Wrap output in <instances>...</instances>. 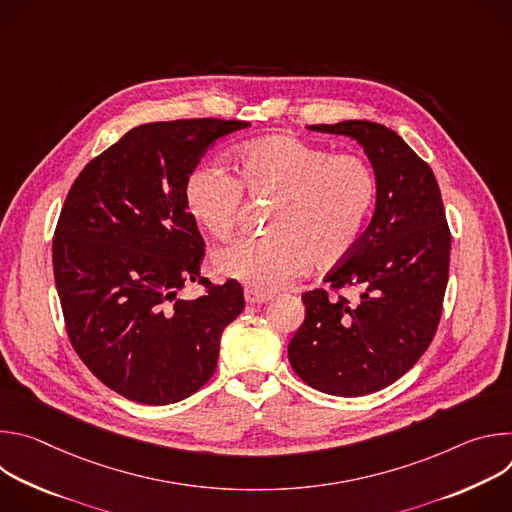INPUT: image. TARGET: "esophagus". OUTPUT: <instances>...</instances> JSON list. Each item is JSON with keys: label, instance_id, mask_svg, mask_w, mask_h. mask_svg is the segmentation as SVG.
Masks as SVG:
<instances>
[{"label": "esophagus", "instance_id": "obj_1", "mask_svg": "<svg viewBox=\"0 0 512 512\" xmlns=\"http://www.w3.org/2000/svg\"><path fill=\"white\" fill-rule=\"evenodd\" d=\"M271 300L269 294H261V291H253V289H245V302L247 304H267Z\"/></svg>", "mask_w": 512, "mask_h": 512}]
</instances>
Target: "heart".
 Wrapping results in <instances>:
<instances>
[{"label": "heart", "instance_id": "b5f03b06", "mask_svg": "<svg viewBox=\"0 0 512 512\" xmlns=\"http://www.w3.org/2000/svg\"><path fill=\"white\" fill-rule=\"evenodd\" d=\"M237 180L200 164L184 182L192 221L210 237L227 239L239 218L243 192L271 200L269 235L235 239L216 249L212 269L253 291L269 294L308 265L342 263L360 243L377 200V176L356 154H334L291 137L267 135L243 143L233 156Z\"/></svg>", "mask_w": 512, "mask_h": 512}]
</instances>
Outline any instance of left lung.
I'll return each mask as SVG.
<instances>
[{
  "instance_id": "1",
  "label": "left lung",
  "mask_w": 512,
  "mask_h": 512,
  "mask_svg": "<svg viewBox=\"0 0 512 512\" xmlns=\"http://www.w3.org/2000/svg\"><path fill=\"white\" fill-rule=\"evenodd\" d=\"M308 129L362 145L377 176V204L356 249L324 279L356 296L306 291V318L287 356L310 387L360 397L401 379L433 340L452 237L431 168L393 129L358 119Z\"/></svg>"
}]
</instances>
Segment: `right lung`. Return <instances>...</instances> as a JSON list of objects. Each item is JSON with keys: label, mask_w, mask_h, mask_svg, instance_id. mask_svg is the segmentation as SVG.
Masks as SVG:
<instances>
[{"label": "right lung", "mask_w": 512, "mask_h": 512, "mask_svg": "<svg viewBox=\"0 0 512 512\" xmlns=\"http://www.w3.org/2000/svg\"><path fill=\"white\" fill-rule=\"evenodd\" d=\"M247 121L178 119L137 125L91 160L68 190L52 265L72 348L109 389L170 405L214 373L223 330L243 312L235 281L200 279L204 241L184 204L186 176L208 145Z\"/></svg>", "instance_id": "1"}]
</instances>
